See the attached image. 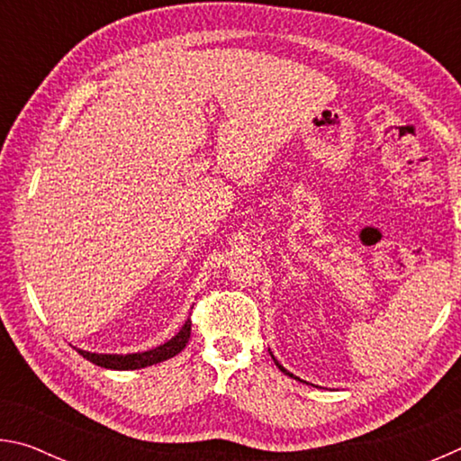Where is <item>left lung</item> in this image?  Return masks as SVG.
Segmentation results:
<instances>
[{"instance_id": "1", "label": "left lung", "mask_w": 461, "mask_h": 461, "mask_svg": "<svg viewBox=\"0 0 461 461\" xmlns=\"http://www.w3.org/2000/svg\"><path fill=\"white\" fill-rule=\"evenodd\" d=\"M270 356H272V354H270ZM272 360H275V364L278 366V370H280V372H285V374H286V376H291V378H296V376H293V374H291V372H288V370L285 368V366H283V364H280V362L276 360V357H275V356H272ZM296 380H301V378H296ZM301 382H303V380H301Z\"/></svg>"}]
</instances>
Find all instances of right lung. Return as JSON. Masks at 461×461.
<instances>
[{"instance_id": "right-lung-1", "label": "right lung", "mask_w": 461, "mask_h": 461, "mask_svg": "<svg viewBox=\"0 0 461 461\" xmlns=\"http://www.w3.org/2000/svg\"><path fill=\"white\" fill-rule=\"evenodd\" d=\"M191 338V321L186 319L185 325L178 330L175 338H170L168 341L160 343L152 349H146V352H134V354H95V352H87V349H77L83 357H87L89 362L95 366H101V368L107 370H140L146 368V366L165 362L168 357H175L181 349L189 343Z\"/></svg>"}]
</instances>
